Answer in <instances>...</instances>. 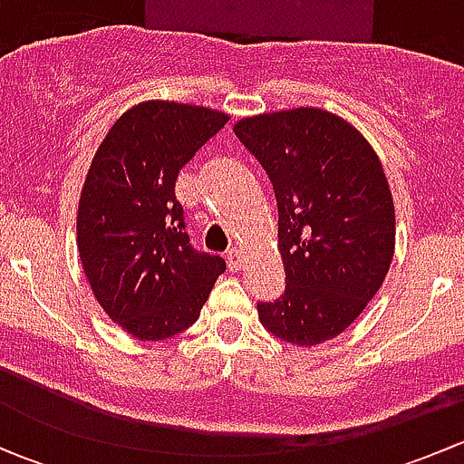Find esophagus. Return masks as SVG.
<instances>
[{
	"label": "esophagus",
	"instance_id": "1",
	"mask_svg": "<svg viewBox=\"0 0 464 464\" xmlns=\"http://www.w3.org/2000/svg\"><path fill=\"white\" fill-rule=\"evenodd\" d=\"M227 262H228V269L231 271H240L242 269V249H237V246L228 249Z\"/></svg>",
	"mask_w": 464,
	"mask_h": 464
}]
</instances>
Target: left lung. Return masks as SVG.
<instances>
[{
    "instance_id": "8db88e82",
    "label": "left lung",
    "mask_w": 464,
    "mask_h": 464,
    "mask_svg": "<svg viewBox=\"0 0 464 464\" xmlns=\"http://www.w3.org/2000/svg\"><path fill=\"white\" fill-rule=\"evenodd\" d=\"M269 175L278 202L285 294L258 303L260 323L287 343L334 339L366 310L395 254V204L362 132L319 107L233 125Z\"/></svg>"
}]
</instances>
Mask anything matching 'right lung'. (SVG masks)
<instances>
[{"label": "right lung", "mask_w": 464, "mask_h": 464, "mask_svg": "<svg viewBox=\"0 0 464 464\" xmlns=\"http://www.w3.org/2000/svg\"><path fill=\"white\" fill-rule=\"evenodd\" d=\"M228 114L143 101L98 145L78 202V254L93 296L128 334L161 341L198 321L227 262L198 254L175 198L181 168Z\"/></svg>", "instance_id": "1"}]
</instances>
